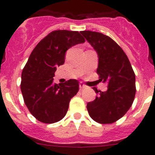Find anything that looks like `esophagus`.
Here are the masks:
<instances>
[{
  "label": "esophagus",
  "instance_id": "34e87169",
  "mask_svg": "<svg viewBox=\"0 0 155 155\" xmlns=\"http://www.w3.org/2000/svg\"><path fill=\"white\" fill-rule=\"evenodd\" d=\"M79 87H80V90L84 89V87H85V85H84V84H83V83H81V82L80 84H79Z\"/></svg>",
  "mask_w": 155,
  "mask_h": 155
}]
</instances>
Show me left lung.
Returning a JSON list of instances; mask_svg holds the SVG:
<instances>
[{
  "instance_id": "left-lung-1",
  "label": "left lung",
  "mask_w": 155,
  "mask_h": 155,
  "mask_svg": "<svg viewBox=\"0 0 155 155\" xmlns=\"http://www.w3.org/2000/svg\"><path fill=\"white\" fill-rule=\"evenodd\" d=\"M81 33L98 53L99 81L108 84L105 91L93 87L98 95L87 104V112L97 123L113 124L127 113L134 102L135 74L126 53L110 37L91 31Z\"/></svg>"
}]
</instances>
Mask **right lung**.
I'll return each instance as SVG.
<instances>
[{
	"label": "right lung",
	"mask_w": 155,
	"mask_h": 155,
	"mask_svg": "<svg viewBox=\"0 0 155 155\" xmlns=\"http://www.w3.org/2000/svg\"><path fill=\"white\" fill-rule=\"evenodd\" d=\"M84 42L78 31L56 30L31 53L21 73V91L25 104L37 120L53 124L67 114L70 101L79 90V82L70 79L64 84H53V77L57 67L64 64L66 51Z\"/></svg>",
	"instance_id": "right-lung-1"
}]
</instances>
